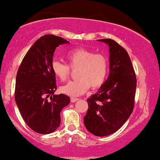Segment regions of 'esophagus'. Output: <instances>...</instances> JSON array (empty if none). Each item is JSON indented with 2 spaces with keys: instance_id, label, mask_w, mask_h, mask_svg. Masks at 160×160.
Returning a JSON list of instances; mask_svg holds the SVG:
<instances>
[{
  "instance_id": "34e87169",
  "label": "esophagus",
  "mask_w": 160,
  "mask_h": 160,
  "mask_svg": "<svg viewBox=\"0 0 160 160\" xmlns=\"http://www.w3.org/2000/svg\"><path fill=\"white\" fill-rule=\"evenodd\" d=\"M77 100H78V98H75V97H71V102H75Z\"/></svg>"
}]
</instances>
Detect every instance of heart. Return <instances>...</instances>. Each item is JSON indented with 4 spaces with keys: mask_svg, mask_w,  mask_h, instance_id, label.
I'll return each mask as SVG.
<instances>
[{
    "mask_svg": "<svg viewBox=\"0 0 160 160\" xmlns=\"http://www.w3.org/2000/svg\"><path fill=\"white\" fill-rule=\"evenodd\" d=\"M68 66L59 61H53L52 71L61 82L68 78L71 69H78L77 80L71 81L61 87L63 94L78 97L84 94L89 87L97 89L105 83L108 74L109 61L105 55L85 48H76L66 55Z\"/></svg>",
    "mask_w": 160,
    "mask_h": 160,
    "instance_id": "1",
    "label": "heart"
}]
</instances>
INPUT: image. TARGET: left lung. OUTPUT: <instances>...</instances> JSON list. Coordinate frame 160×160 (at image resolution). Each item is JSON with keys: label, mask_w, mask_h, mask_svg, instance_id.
Masks as SVG:
<instances>
[{"label": "left lung", "mask_w": 160, "mask_h": 160, "mask_svg": "<svg viewBox=\"0 0 160 160\" xmlns=\"http://www.w3.org/2000/svg\"><path fill=\"white\" fill-rule=\"evenodd\" d=\"M109 46L110 73L97 92L87 99L86 128L97 136L110 135L133 112L136 78L126 50L111 39L98 40Z\"/></svg>", "instance_id": "1"}]
</instances>
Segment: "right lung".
Returning <instances> with one entry per match:
<instances>
[{"label":"right lung","mask_w":160,"mask_h":160,"mask_svg":"<svg viewBox=\"0 0 160 160\" xmlns=\"http://www.w3.org/2000/svg\"><path fill=\"white\" fill-rule=\"evenodd\" d=\"M69 43L61 37L46 34L39 38L22 60L16 78L15 101L23 119L30 128L41 134L52 133L61 123V112L70 103L57 89L52 71L57 47Z\"/></svg>","instance_id":"obj_1"}]
</instances>
